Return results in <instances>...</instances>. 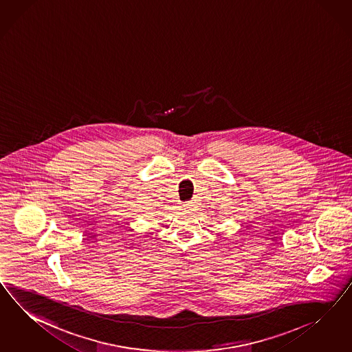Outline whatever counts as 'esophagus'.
<instances>
[{"label": "esophagus", "mask_w": 352, "mask_h": 352, "mask_svg": "<svg viewBox=\"0 0 352 352\" xmlns=\"http://www.w3.org/2000/svg\"><path fill=\"white\" fill-rule=\"evenodd\" d=\"M195 205H196V204H195L193 201H187V202H184V205H183V206H184L186 209H193V208H195Z\"/></svg>", "instance_id": "obj_1"}]
</instances>
